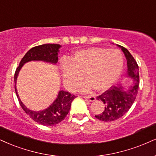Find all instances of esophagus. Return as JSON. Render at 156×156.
Here are the masks:
<instances>
[{
    "label": "esophagus",
    "mask_w": 156,
    "mask_h": 156,
    "mask_svg": "<svg viewBox=\"0 0 156 156\" xmlns=\"http://www.w3.org/2000/svg\"><path fill=\"white\" fill-rule=\"evenodd\" d=\"M83 97L84 99L89 100L90 102H94V101L96 100V98H95V97L92 96V95H91V96H84Z\"/></svg>",
    "instance_id": "esophagus-1"
}]
</instances>
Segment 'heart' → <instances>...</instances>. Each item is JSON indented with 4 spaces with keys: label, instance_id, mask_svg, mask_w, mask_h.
<instances>
[{
    "label": "heart",
    "instance_id": "heart-1",
    "mask_svg": "<svg viewBox=\"0 0 156 156\" xmlns=\"http://www.w3.org/2000/svg\"><path fill=\"white\" fill-rule=\"evenodd\" d=\"M123 66V56L116 49L93 47L77 51L62 65L65 86L72 89L82 79L79 90L87 92L92 88L99 91L110 89L119 79Z\"/></svg>",
    "mask_w": 156,
    "mask_h": 156
}]
</instances>
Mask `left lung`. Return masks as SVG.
I'll return each mask as SVG.
<instances>
[{
	"label": "left lung",
	"mask_w": 156,
	"mask_h": 156,
	"mask_svg": "<svg viewBox=\"0 0 156 156\" xmlns=\"http://www.w3.org/2000/svg\"><path fill=\"white\" fill-rule=\"evenodd\" d=\"M127 61V75L132 78L130 86L116 84L97 97L105 105V110L101 114L95 115L102 121H113L121 118L129 111L135 101L139 90L140 76L139 67L134 58L126 48L119 46Z\"/></svg>",
	"instance_id": "obj_1"
}]
</instances>
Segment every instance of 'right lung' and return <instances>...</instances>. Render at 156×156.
<instances>
[{"mask_svg":"<svg viewBox=\"0 0 156 156\" xmlns=\"http://www.w3.org/2000/svg\"><path fill=\"white\" fill-rule=\"evenodd\" d=\"M60 48L61 46L59 44H50L40 45L32 48L22 59L14 75L15 91L22 108L33 121L44 126H54L63 121L70 111L71 103L76 97L67 91L62 90L59 91L57 97L48 108L41 111H34L28 109L20 99L16 88V80L22 67L28 62L44 61L54 65L57 64L58 53Z\"/></svg>","mask_w":156,"mask_h":156,"instance_id":"add662e5","label":"right lung"}]
</instances>
